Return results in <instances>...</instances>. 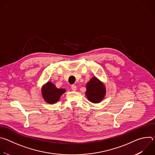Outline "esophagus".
Wrapping results in <instances>:
<instances>
[{
	"label": "esophagus",
	"instance_id": "obj_1",
	"mask_svg": "<svg viewBox=\"0 0 155 155\" xmlns=\"http://www.w3.org/2000/svg\"><path fill=\"white\" fill-rule=\"evenodd\" d=\"M71 89H72V91H75L77 90V86H76L75 85H72V86H71Z\"/></svg>",
	"mask_w": 155,
	"mask_h": 155
}]
</instances>
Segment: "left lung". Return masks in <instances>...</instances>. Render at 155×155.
<instances>
[{
  "mask_svg": "<svg viewBox=\"0 0 155 155\" xmlns=\"http://www.w3.org/2000/svg\"><path fill=\"white\" fill-rule=\"evenodd\" d=\"M86 96L88 99L94 104L101 102L106 94L105 84L97 77H93L86 83Z\"/></svg>",
  "mask_w": 155,
  "mask_h": 155,
  "instance_id": "1",
  "label": "left lung"
}]
</instances>
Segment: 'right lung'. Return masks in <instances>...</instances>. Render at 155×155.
Masks as SVG:
<instances>
[{"mask_svg":"<svg viewBox=\"0 0 155 155\" xmlns=\"http://www.w3.org/2000/svg\"><path fill=\"white\" fill-rule=\"evenodd\" d=\"M66 91L65 89H59L51 81H48L41 87V95L46 102L53 104L59 101L61 96Z\"/></svg>","mask_w":155,"mask_h":155,"instance_id":"1","label":"right lung"}]
</instances>
